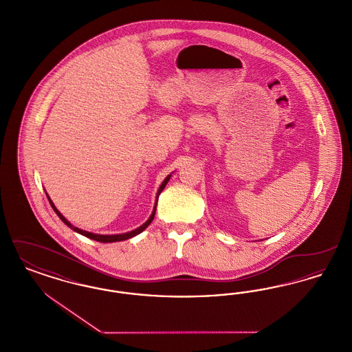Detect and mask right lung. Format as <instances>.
I'll return each instance as SVG.
<instances>
[{
    "instance_id": "right-lung-1",
    "label": "right lung",
    "mask_w": 352,
    "mask_h": 352,
    "mask_svg": "<svg viewBox=\"0 0 352 352\" xmlns=\"http://www.w3.org/2000/svg\"><path fill=\"white\" fill-rule=\"evenodd\" d=\"M170 177H171V174L168 175L166 178H165V181L162 182V184L160 186V188H158V191H157V201H158V197H160V194L162 192V190L165 188V186L168 184V179H170ZM47 199L50 201L51 207H52V210L55 211V214L59 217V219L68 226L71 230H74L75 232H78V234H83L85 237H88V239H92V240H96V241H99V243H115V241H122V240H128V239H131V237H134L135 234H141L149 224H151V221H153V219H154V215H155V208H157V201H155V206H154V210H153V212H151V218L148 219L142 226H140L138 228H135L133 231H131V232H126V234H92V232H88V231H83V230H80V228H78V227H74L69 221H68L67 219L65 218L59 211H58V208L54 206V203L50 199V197L47 195Z\"/></svg>"
}]
</instances>
